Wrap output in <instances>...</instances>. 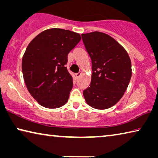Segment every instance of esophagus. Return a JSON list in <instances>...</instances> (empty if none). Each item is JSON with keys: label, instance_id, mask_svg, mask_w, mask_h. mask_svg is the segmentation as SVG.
I'll list each match as a JSON object with an SVG mask.
<instances>
[{"label": "esophagus", "instance_id": "34e87169", "mask_svg": "<svg viewBox=\"0 0 158 158\" xmlns=\"http://www.w3.org/2000/svg\"><path fill=\"white\" fill-rule=\"evenodd\" d=\"M81 73H80V72H79V73H77V74H76V77H77V79H78L79 77L81 76Z\"/></svg>", "mask_w": 158, "mask_h": 158}]
</instances>
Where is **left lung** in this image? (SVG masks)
Masks as SVG:
<instances>
[{
    "label": "left lung",
    "instance_id": "8db88e82",
    "mask_svg": "<svg viewBox=\"0 0 158 158\" xmlns=\"http://www.w3.org/2000/svg\"><path fill=\"white\" fill-rule=\"evenodd\" d=\"M82 40L91 59V81L83 95L92 107L105 110L114 106L123 96L131 77L128 53L112 37L94 31L82 34Z\"/></svg>",
    "mask_w": 158,
    "mask_h": 158
}]
</instances>
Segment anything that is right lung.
<instances>
[{
    "mask_svg": "<svg viewBox=\"0 0 158 158\" xmlns=\"http://www.w3.org/2000/svg\"><path fill=\"white\" fill-rule=\"evenodd\" d=\"M80 40L79 34L53 28L37 35L27 46L22 62L24 80L41 106L57 108L68 101L73 81L65 64Z\"/></svg>",
    "mask_w": 158,
    "mask_h": 158,
    "instance_id": "right-lung-1",
    "label": "right lung"
}]
</instances>
